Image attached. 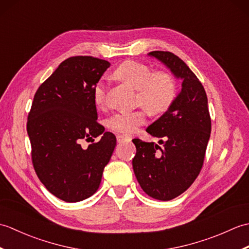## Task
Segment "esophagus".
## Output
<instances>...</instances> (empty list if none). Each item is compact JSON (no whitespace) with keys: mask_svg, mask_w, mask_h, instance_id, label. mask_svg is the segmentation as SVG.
Returning <instances> with one entry per match:
<instances>
[{"mask_svg":"<svg viewBox=\"0 0 249 249\" xmlns=\"http://www.w3.org/2000/svg\"><path fill=\"white\" fill-rule=\"evenodd\" d=\"M129 140H130V138L127 136H123V135L116 136V141H118L119 143H121V142H123V141H129Z\"/></svg>","mask_w":249,"mask_h":249,"instance_id":"obj_1","label":"esophagus"}]
</instances>
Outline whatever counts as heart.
Masks as SVG:
<instances>
[{"label":"heart","mask_w":249,"mask_h":249,"mask_svg":"<svg viewBox=\"0 0 249 249\" xmlns=\"http://www.w3.org/2000/svg\"><path fill=\"white\" fill-rule=\"evenodd\" d=\"M113 77L135 89L136 104L143 107L133 111H121L108 120V127L121 134L136 133L145 123L146 111L152 115L165 113L178 96V83L170 72L153 71L143 63L135 61L122 63L115 68ZM93 96L95 104L99 107L107 105L108 89L105 81L97 82L93 89Z\"/></svg>","instance_id":"heart-1"}]
</instances>
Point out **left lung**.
<instances>
[{"label":"left lung","mask_w":249,"mask_h":249,"mask_svg":"<svg viewBox=\"0 0 249 249\" xmlns=\"http://www.w3.org/2000/svg\"><path fill=\"white\" fill-rule=\"evenodd\" d=\"M149 55L183 80L171 107L146 128L150 135L165 139L160 140L162 147L133 140L137 181L150 197L168 201L183 194L199 176L211 135V116L203 86L178 55L169 51H152Z\"/></svg>","instance_id":"1"}]
</instances>
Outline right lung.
Returning <instances> with one entry per match:
<instances>
[{
	"mask_svg": "<svg viewBox=\"0 0 249 249\" xmlns=\"http://www.w3.org/2000/svg\"><path fill=\"white\" fill-rule=\"evenodd\" d=\"M110 66L93 56L63 61L37 89L26 123L32 162L49 192L65 202H79L96 193L105 166L116 144L112 133L97 122L93 89ZM103 134L87 149L89 141Z\"/></svg>",
	"mask_w": 249,
	"mask_h": 249,
	"instance_id": "right-lung-1",
	"label": "right lung"
}]
</instances>
